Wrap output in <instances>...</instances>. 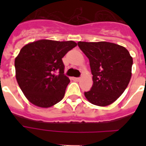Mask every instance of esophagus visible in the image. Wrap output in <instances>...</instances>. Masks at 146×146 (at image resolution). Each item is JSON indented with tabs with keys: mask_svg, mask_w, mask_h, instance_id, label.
<instances>
[{
	"mask_svg": "<svg viewBox=\"0 0 146 146\" xmlns=\"http://www.w3.org/2000/svg\"><path fill=\"white\" fill-rule=\"evenodd\" d=\"M73 80L75 81H78L80 80V77H73Z\"/></svg>",
	"mask_w": 146,
	"mask_h": 146,
	"instance_id": "obj_1",
	"label": "esophagus"
}]
</instances>
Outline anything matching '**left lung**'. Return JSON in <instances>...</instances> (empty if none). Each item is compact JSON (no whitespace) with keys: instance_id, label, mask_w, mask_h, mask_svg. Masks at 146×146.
I'll return each mask as SVG.
<instances>
[{"instance_id":"obj_1","label":"left lung","mask_w":146,"mask_h":146,"mask_svg":"<svg viewBox=\"0 0 146 146\" xmlns=\"http://www.w3.org/2000/svg\"><path fill=\"white\" fill-rule=\"evenodd\" d=\"M90 62L93 86L85 96L89 102L105 107L124 92L131 77L133 59L124 47L107 42L77 43Z\"/></svg>"}]
</instances>
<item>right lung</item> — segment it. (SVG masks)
<instances>
[{
	"label": "right lung",
	"mask_w": 146,
	"mask_h": 146,
	"mask_svg": "<svg viewBox=\"0 0 146 146\" xmlns=\"http://www.w3.org/2000/svg\"><path fill=\"white\" fill-rule=\"evenodd\" d=\"M76 46L73 41L41 39L20 50L15 60L16 79L30 102L47 108L64 98L70 80L64 74L62 58ZM56 72L59 74L55 75Z\"/></svg>",
	"instance_id": "1"
}]
</instances>
